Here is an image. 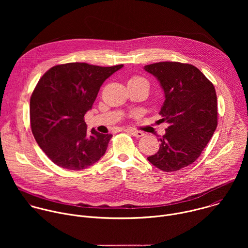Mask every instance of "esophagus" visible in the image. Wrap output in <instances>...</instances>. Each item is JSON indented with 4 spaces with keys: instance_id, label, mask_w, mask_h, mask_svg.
Returning a JSON list of instances; mask_svg holds the SVG:
<instances>
[{
    "instance_id": "1",
    "label": "esophagus",
    "mask_w": 248,
    "mask_h": 248,
    "mask_svg": "<svg viewBox=\"0 0 248 248\" xmlns=\"http://www.w3.org/2000/svg\"><path fill=\"white\" fill-rule=\"evenodd\" d=\"M125 131L129 132L131 135H133V136H135V137H141V136L144 135V133H143L142 131H139V130L132 129V128H127V129H125Z\"/></svg>"
}]
</instances>
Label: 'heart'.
Returning <instances> with one entry per match:
<instances>
[{"mask_svg":"<svg viewBox=\"0 0 248 248\" xmlns=\"http://www.w3.org/2000/svg\"><path fill=\"white\" fill-rule=\"evenodd\" d=\"M132 79H140V80H142V79L139 78H132Z\"/></svg>","mask_w":248,"mask_h":248,"instance_id":"b5f03b06","label":"heart"}]
</instances>
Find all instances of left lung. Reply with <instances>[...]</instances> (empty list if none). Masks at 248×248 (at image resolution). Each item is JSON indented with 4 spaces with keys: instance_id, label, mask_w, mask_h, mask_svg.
<instances>
[{
    "instance_id": "left-lung-1",
    "label": "left lung",
    "mask_w": 248,
    "mask_h": 248,
    "mask_svg": "<svg viewBox=\"0 0 248 248\" xmlns=\"http://www.w3.org/2000/svg\"><path fill=\"white\" fill-rule=\"evenodd\" d=\"M159 81L165 101L160 111L169 124L159 151L147 158L156 168L175 171L201 155L218 124L214 85L189 63L160 62L144 66Z\"/></svg>"
}]
</instances>
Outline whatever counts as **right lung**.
I'll return each instance as SVG.
<instances>
[{
	"instance_id": "obj_1",
	"label": "right lung",
	"mask_w": 248,
	"mask_h": 248,
	"mask_svg": "<svg viewBox=\"0 0 248 248\" xmlns=\"http://www.w3.org/2000/svg\"><path fill=\"white\" fill-rule=\"evenodd\" d=\"M124 64L99 66L69 62L51 67L30 98L33 136L48 158L61 168L80 170L100 160L112 134L87 131L84 115L100 87Z\"/></svg>"
}]
</instances>
